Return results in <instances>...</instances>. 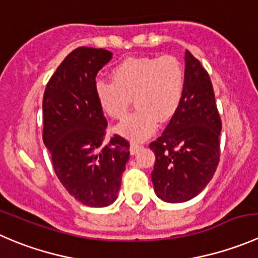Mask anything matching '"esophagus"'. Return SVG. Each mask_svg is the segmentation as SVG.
Here are the masks:
<instances>
[{"mask_svg":"<svg viewBox=\"0 0 258 258\" xmlns=\"http://www.w3.org/2000/svg\"><path fill=\"white\" fill-rule=\"evenodd\" d=\"M140 147H141V144H139V142H131V145H130V152L132 155L136 154Z\"/></svg>","mask_w":258,"mask_h":258,"instance_id":"1","label":"esophagus"}]
</instances>
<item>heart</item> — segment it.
Masks as SVG:
<instances>
[{
  "label": "heart",
  "instance_id": "b5f03b06",
  "mask_svg": "<svg viewBox=\"0 0 258 258\" xmlns=\"http://www.w3.org/2000/svg\"><path fill=\"white\" fill-rule=\"evenodd\" d=\"M112 79L97 81L96 97L102 109L114 119L126 117L135 98L139 109L116 128L130 140L149 137L159 121H170L181 104L185 74L174 56L128 57L112 71Z\"/></svg>",
  "mask_w": 258,
  "mask_h": 258
}]
</instances>
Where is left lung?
Returning a JSON list of instances; mask_svg holds the SVG:
<instances>
[{
    "mask_svg": "<svg viewBox=\"0 0 258 258\" xmlns=\"http://www.w3.org/2000/svg\"><path fill=\"white\" fill-rule=\"evenodd\" d=\"M222 121L209 74L189 50L185 51V89L181 104L160 137L151 180L156 196L182 203L208 185L219 162Z\"/></svg>",
    "mask_w": 258,
    "mask_h": 258,
    "instance_id": "left-lung-1",
    "label": "left lung"
}]
</instances>
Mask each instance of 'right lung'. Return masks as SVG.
<instances>
[{
  "instance_id": "right-lung-1",
  "label": "right lung",
  "mask_w": 258,
  "mask_h": 258,
  "mask_svg": "<svg viewBox=\"0 0 258 258\" xmlns=\"http://www.w3.org/2000/svg\"><path fill=\"white\" fill-rule=\"evenodd\" d=\"M112 59L104 49L81 46L57 67L42 99V140L57 179L72 197L88 207L117 199L130 144L114 135L104 141L107 119L96 97V77Z\"/></svg>"
}]
</instances>
